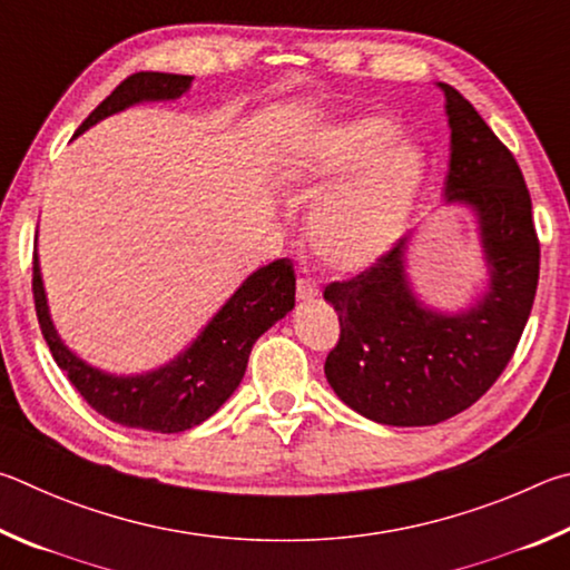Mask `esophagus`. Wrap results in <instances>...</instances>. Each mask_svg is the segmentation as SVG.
<instances>
[{
    "label": "esophagus",
    "instance_id": "esophagus-1",
    "mask_svg": "<svg viewBox=\"0 0 570 570\" xmlns=\"http://www.w3.org/2000/svg\"><path fill=\"white\" fill-rule=\"evenodd\" d=\"M321 295L317 293V285L313 283V279H305V277H301L297 279V301H315V297Z\"/></svg>",
    "mask_w": 570,
    "mask_h": 570
}]
</instances>
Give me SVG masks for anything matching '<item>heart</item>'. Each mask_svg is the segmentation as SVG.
Masks as SVG:
<instances>
[{"instance_id":"1","label":"heart","mask_w":570,"mask_h":570,"mask_svg":"<svg viewBox=\"0 0 570 570\" xmlns=\"http://www.w3.org/2000/svg\"><path fill=\"white\" fill-rule=\"evenodd\" d=\"M431 173L413 139L387 117L363 115L297 135L279 149L275 175L287 193L323 195L307 217V243L325 267L355 273L401 243Z\"/></svg>"}]
</instances>
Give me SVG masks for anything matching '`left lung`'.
<instances>
[{
	"label": "left lung",
	"mask_w": 570,
	"mask_h": 570,
	"mask_svg": "<svg viewBox=\"0 0 570 570\" xmlns=\"http://www.w3.org/2000/svg\"><path fill=\"white\" fill-rule=\"evenodd\" d=\"M438 87L451 127L445 205L475 217L485 291L465 311L428 307L407 275L413 235L365 273L325 287L341 317L327 383L367 421L397 428L443 423L498 381L531 315L541 259L531 195L511 149L458 89Z\"/></svg>",
	"instance_id": "1"
}]
</instances>
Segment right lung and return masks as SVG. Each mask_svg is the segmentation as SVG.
I'll return each instance as SVG.
<instances>
[{"mask_svg": "<svg viewBox=\"0 0 570 570\" xmlns=\"http://www.w3.org/2000/svg\"><path fill=\"white\" fill-rule=\"evenodd\" d=\"M195 77L167 72H137L127 77L82 125L77 135L99 119L139 102H169L193 87ZM75 135V137H77ZM35 307L39 327L55 363L67 373L79 395L112 423L153 433H183L217 413L243 381L249 351L263 333L295 307V269L291 259H275L255 269L209 323L173 361L155 371L117 375L89 365L62 343L52 323L35 253Z\"/></svg>", "mask_w": 570, "mask_h": 570, "instance_id": "add662e5", "label": "right lung"}]
</instances>
